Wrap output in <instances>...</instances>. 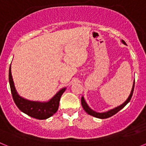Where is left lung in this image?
I'll return each mask as SVG.
<instances>
[{
  "label": "left lung",
  "instance_id": "1",
  "mask_svg": "<svg viewBox=\"0 0 146 146\" xmlns=\"http://www.w3.org/2000/svg\"><path fill=\"white\" fill-rule=\"evenodd\" d=\"M121 42H122L123 44L126 45V42H125L123 40L121 39ZM134 86H135V81H134L133 82V86H132V88H131V91L129 94V97L127 98V99H126V101H125L123 104L119 105V106L116 107V108H113V109L108 110V111L106 112H103V113H97V112L93 110L88 106V104L87 102H86V100H85L84 99V96H82V98H81V104H82V108H83V109L85 110V111H86L88 115H92V116L94 117H96V118H101V119H104V118H110V117L113 116V115L116 114L118 111H120L121 109H123V108L126 106V104L129 102L130 99H131V96H132V94H133Z\"/></svg>",
  "mask_w": 146,
  "mask_h": 146
}]
</instances>
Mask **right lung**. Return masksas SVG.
<instances>
[{
    "label": "right lung",
    "mask_w": 146,
    "mask_h": 146,
    "mask_svg": "<svg viewBox=\"0 0 146 146\" xmlns=\"http://www.w3.org/2000/svg\"><path fill=\"white\" fill-rule=\"evenodd\" d=\"M9 80L10 88H11L13 99L17 108L23 113H25L29 116L39 120L47 119L53 115V114L57 112L60 97L66 89V87L60 89L51 99H49L48 101H32V100H28V99L22 97L17 91L12 75H11V65H10L9 72Z\"/></svg>",
    "instance_id": "obj_1"
}]
</instances>
